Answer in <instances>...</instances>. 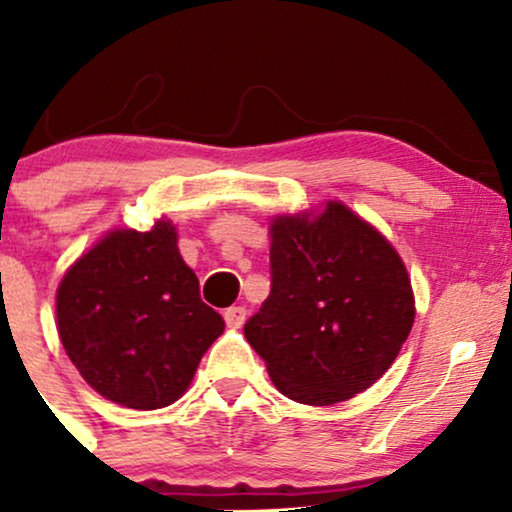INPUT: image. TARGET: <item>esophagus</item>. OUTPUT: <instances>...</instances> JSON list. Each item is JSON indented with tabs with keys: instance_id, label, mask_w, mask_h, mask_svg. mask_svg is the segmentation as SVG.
<instances>
[{
	"instance_id": "obj_1",
	"label": "esophagus",
	"mask_w": 512,
	"mask_h": 512,
	"mask_svg": "<svg viewBox=\"0 0 512 512\" xmlns=\"http://www.w3.org/2000/svg\"><path fill=\"white\" fill-rule=\"evenodd\" d=\"M245 317H248V310H245L243 305H233V308H228L226 313H223V320H226V325L231 327V330H238L245 322Z\"/></svg>"
}]
</instances>
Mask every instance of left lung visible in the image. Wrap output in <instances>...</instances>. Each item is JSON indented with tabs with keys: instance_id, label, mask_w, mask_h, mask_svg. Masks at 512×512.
<instances>
[{
	"instance_id": "left-lung-1",
	"label": "left lung",
	"mask_w": 512,
	"mask_h": 512,
	"mask_svg": "<svg viewBox=\"0 0 512 512\" xmlns=\"http://www.w3.org/2000/svg\"><path fill=\"white\" fill-rule=\"evenodd\" d=\"M272 291L245 322L269 378L293 402H346L392 366L414 325L402 257L342 202L272 221Z\"/></svg>"
}]
</instances>
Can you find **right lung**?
Instances as JSON below:
<instances>
[{
	"label": "right lung",
	"mask_w": 512,
	"mask_h": 512,
	"mask_svg": "<svg viewBox=\"0 0 512 512\" xmlns=\"http://www.w3.org/2000/svg\"><path fill=\"white\" fill-rule=\"evenodd\" d=\"M223 327L163 219L146 233L110 231L57 289L67 356L98 395L129 409L173 404Z\"/></svg>",
	"instance_id": "1"
}]
</instances>
